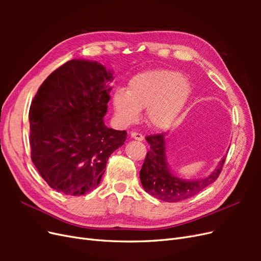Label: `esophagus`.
I'll return each mask as SVG.
<instances>
[{"label":"esophagus","instance_id":"esophagus-1","mask_svg":"<svg viewBox=\"0 0 261 261\" xmlns=\"http://www.w3.org/2000/svg\"><path fill=\"white\" fill-rule=\"evenodd\" d=\"M130 137H132V138H134V139L138 140V141L144 140V136L141 135L140 133H137V132H132V133H130Z\"/></svg>","mask_w":261,"mask_h":261}]
</instances>
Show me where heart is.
Segmentation results:
<instances>
[{
  "label": "heart",
  "instance_id": "1",
  "mask_svg": "<svg viewBox=\"0 0 261 261\" xmlns=\"http://www.w3.org/2000/svg\"><path fill=\"white\" fill-rule=\"evenodd\" d=\"M191 94V86L175 70L153 69L133 77L127 90L117 89L113 106L120 121H138L147 108V122L155 129H167L175 123Z\"/></svg>",
  "mask_w": 261,
  "mask_h": 261
}]
</instances>
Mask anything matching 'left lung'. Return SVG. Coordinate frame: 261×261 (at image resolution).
<instances>
[{
    "mask_svg": "<svg viewBox=\"0 0 261 261\" xmlns=\"http://www.w3.org/2000/svg\"><path fill=\"white\" fill-rule=\"evenodd\" d=\"M150 145L146 154L139 176L145 191L155 198L177 202L191 198L211 185L219 177L225 162V156L221 160L219 167L208 177L199 180H183L175 177L168 169L165 159L164 134H154L146 137Z\"/></svg>",
    "mask_w": 261,
    "mask_h": 261,
    "instance_id": "8db88e82",
    "label": "left lung"
}]
</instances>
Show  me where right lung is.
Masks as SVG:
<instances>
[{
	"label": "right lung",
	"instance_id": "1",
	"mask_svg": "<svg viewBox=\"0 0 261 261\" xmlns=\"http://www.w3.org/2000/svg\"><path fill=\"white\" fill-rule=\"evenodd\" d=\"M112 73L97 62L72 60L39 87L29 110L31 160L51 188L81 196L97 188L109 156L127 133L109 128Z\"/></svg>",
	"mask_w": 261,
	"mask_h": 261
}]
</instances>
